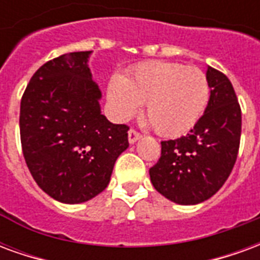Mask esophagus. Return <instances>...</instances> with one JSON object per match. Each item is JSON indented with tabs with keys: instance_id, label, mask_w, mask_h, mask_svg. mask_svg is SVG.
Masks as SVG:
<instances>
[{
	"instance_id": "obj_1",
	"label": "esophagus",
	"mask_w": 260,
	"mask_h": 260,
	"mask_svg": "<svg viewBox=\"0 0 260 260\" xmlns=\"http://www.w3.org/2000/svg\"><path fill=\"white\" fill-rule=\"evenodd\" d=\"M141 138H142L141 134H139V132H136L135 129H131L129 132H128V142H129L131 145H134V143L139 141Z\"/></svg>"
}]
</instances>
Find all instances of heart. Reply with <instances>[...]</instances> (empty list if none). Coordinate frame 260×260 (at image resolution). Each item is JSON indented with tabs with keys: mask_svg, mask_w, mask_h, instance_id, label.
Here are the masks:
<instances>
[{
	"mask_svg": "<svg viewBox=\"0 0 260 260\" xmlns=\"http://www.w3.org/2000/svg\"><path fill=\"white\" fill-rule=\"evenodd\" d=\"M209 83L199 68L150 61L125 79L114 75L107 97L115 117L126 119L145 103V114L160 136H180L199 121L209 102Z\"/></svg>",
	"mask_w": 260,
	"mask_h": 260,
	"instance_id": "b5f03b06",
	"label": "heart"
}]
</instances>
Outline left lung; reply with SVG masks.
<instances>
[{"mask_svg": "<svg viewBox=\"0 0 260 260\" xmlns=\"http://www.w3.org/2000/svg\"><path fill=\"white\" fill-rule=\"evenodd\" d=\"M210 97L185 136L161 142V156L149 170L154 189L178 205L212 198L234 167L241 138V108L229 78L209 67Z\"/></svg>", "mask_w": 260, "mask_h": 260, "instance_id": "obj_1", "label": "left lung"}]
</instances>
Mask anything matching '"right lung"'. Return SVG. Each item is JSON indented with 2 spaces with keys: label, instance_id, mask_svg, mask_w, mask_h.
Wrapping results in <instances>:
<instances>
[{
  "label": "right lung",
  "instance_id": "1",
  "mask_svg": "<svg viewBox=\"0 0 260 260\" xmlns=\"http://www.w3.org/2000/svg\"><path fill=\"white\" fill-rule=\"evenodd\" d=\"M91 51L59 55L37 69L20 102V142L30 174L55 201L76 205L107 188L128 126L102 114Z\"/></svg>",
  "mask_w": 260,
  "mask_h": 260
}]
</instances>
